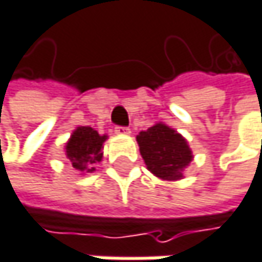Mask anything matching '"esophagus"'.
Returning a JSON list of instances; mask_svg holds the SVG:
<instances>
[{"label":"esophagus","mask_w":262,"mask_h":262,"mask_svg":"<svg viewBox=\"0 0 262 262\" xmlns=\"http://www.w3.org/2000/svg\"><path fill=\"white\" fill-rule=\"evenodd\" d=\"M115 134L119 135V137H125V135H130V128H127V127H115Z\"/></svg>","instance_id":"esophagus-1"}]
</instances>
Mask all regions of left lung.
Instances as JSON below:
<instances>
[{"instance_id": "obj_1", "label": "left lung", "mask_w": 262, "mask_h": 262, "mask_svg": "<svg viewBox=\"0 0 262 262\" xmlns=\"http://www.w3.org/2000/svg\"><path fill=\"white\" fill-rule=\"evenodd\" d=\"M141 157L157 178L180 181L193 160L187 140L164 122H157L137 135Z\"/></svg>"}]
</instances>
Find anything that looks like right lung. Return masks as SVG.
Wrapping results in <instances>:
<instances>
[{"label":"right lung","instance_id":"obj_1","mask_svg":"<svg viewBox=\"0 0 262 262\" xmlns=\"http://www.w3.org/2000/svg\"><path fill=\"white\" fill-rule=\"evenodd\" d=\"M107 135H99L95 128L78 125L64 146V154L79 175L93 173L102 161V144Z\"/></svg>","mask_w":262,"mask_h":262}]
</instances>
